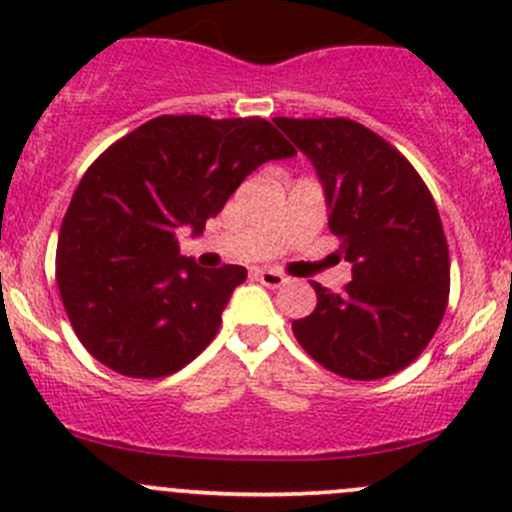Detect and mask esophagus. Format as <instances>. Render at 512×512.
Returning <instances> with one entry per match:
<instances>
[{"label":"esophagus","mask_w":512,"mask_h":512,"mask_svg":"<svg viewBox=\"0 0 512 512\" xmlns=\"http://www.w3.org/2000/svg\"><path fill=\"white\" fill-rule=\"evenodd\" d=\"M255 275H257V280H260L265 287H282V285H287V277L282 275V272H277V270H257Z\"/></svg>","instance_id":"1"}]
</instances>
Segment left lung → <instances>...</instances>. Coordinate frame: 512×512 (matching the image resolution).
<instances>
[{
	"instance_id": "obj_1",
	"label": "left lung",
	"mask_w": 512,
	"mask_h": 512,
	"mask_svg": "<svg viewBox=\"0 0 512 512\" xmlns=\"http://www.w3.org/2000/svg\"><path fill=\"white\" fill-rule=\"evenodd\" d=\"M317 168L329 230L352 262L339 294L312 282L317 307L292 332L314 361L344 379L406 369L436 334L451 260L431 190L389 141L349 118H275Z\"/></svg>"
}]
</instances>
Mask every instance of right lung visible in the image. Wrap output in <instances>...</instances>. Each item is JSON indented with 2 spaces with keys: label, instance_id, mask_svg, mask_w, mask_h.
I'll use <instances>...</instances> for the list:
<instances>
[{
  "label": "right lung",
  "instance_id": "obj_1",
  "mask_svg": "<svg viewBox=\"0 0 512 512\" xmlns=\"http://www.w3.org/2000/svg\"><path fill=\"white\" fill-rule=\"evenodd\" d=\"M260 116H158L98 156L81 178L56 245V285L86 352L133 379L183 369L218 334L247 270H203L178 250L267 160L292 158Z\"/></svg>",
  "mask_w": 512,
  "mask_h": 512
}]
</instances>
